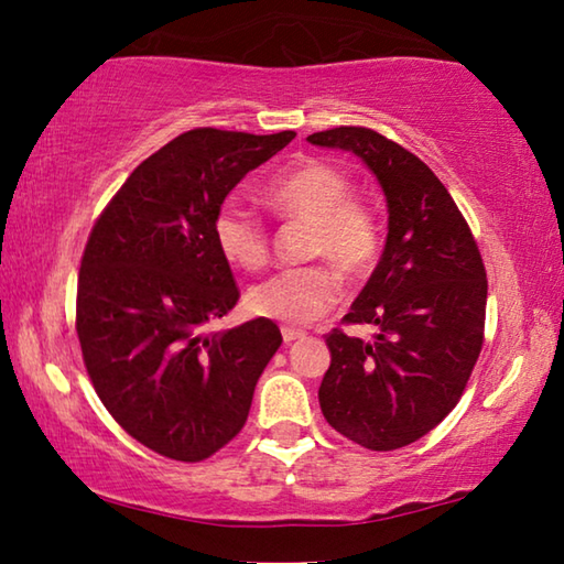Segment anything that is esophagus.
Returning <instances> with one entry per match:
<instances>
[{
    "label": "esophagus",
    "instance_id": "obj_1",
    "mask_svg": "<svg viewBox=\"0 0 564 564\" xmlns=\"http://www.w3.org/2000/svg\"><path fill=\"white\" fill-rule=\"evenodd\" d=\"M281 333H283V340L285 343H293V340H299V338H305V330L293 328V326H283Z\"/></svg>",
    "mask_w": 564,
    "mask_h": 564
}]
</instances>
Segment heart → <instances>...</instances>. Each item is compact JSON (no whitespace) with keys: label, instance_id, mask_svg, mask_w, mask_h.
I'll use <instances>...</instances> for the list:
<instances>
[{"label":"heart","instance_id":"obj_1","mask_svg":"<svg viewBox=\"0 0 564 564\" xmlns=\"http://www.w3.org/2000/svg\"><path fill=\"white\" fill-rule=\"evenodd\" d=\"M265 202L285 218L311 224V259H328L352 279L373 271L383 251V226L373 208L352 198V181L340 169L305 161L265 186ZM214 241L238 269L256 271L269 261V228L238 198L216 208ZM336 265L311 263L273 273L248 291V308L291 326L318 321L340 299Z\"/></svg>","mask_w":564,"mask_h":564}]
</instances>
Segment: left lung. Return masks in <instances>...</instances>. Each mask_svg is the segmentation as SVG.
Instances as JSON below:
<instances>
[{
  "label": "left lung",
  "mask_w": 564,
  "mask_h": 564,
  "mask_svg": "<svg viewBox=\"0 0 564 564\" xmlns=\"http://www.w3.org/2000/svg\"><path fill=\"white\" fill-rule=\"evenodd\" d=\"M308 141L360 156L388 204L383 256L343 318L378 333L373 340L328 333L321 410L348 441L398 451L431 433L470 380L485 338L482 256L441 178L408 149L366 127L318 131Z\"/></svg>",
  "instance_id": "1"
}]
</instances>
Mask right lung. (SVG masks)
<instances>
[{
    "label": "right lung",
    "mask_w": 564,
    "mask_h": 564,
    "mask_svg": "<svg viewBox=\"0 0 564 564\" xmlns=\"http://www.w3.org/2000/svg\"><path fill=\"white\" fill-rule=\"evenodd\" d=\"M293 137L181 133L133 169L84 248L76 336L94 390L133 441L171 460H206L241 433L283 343L269 318L212 330L241 295L214 216Z\"/></svg>",
    "instance_id": "1"
}]
</instances>
